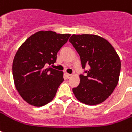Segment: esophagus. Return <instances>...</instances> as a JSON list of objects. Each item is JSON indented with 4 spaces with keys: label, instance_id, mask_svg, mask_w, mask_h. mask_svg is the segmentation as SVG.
Segmentation results:
<instances>
[{
    "label": "esophagus",
    "instance_id": "esophagus-1",
    "mask_svg": "<svg viewBox=\"0 0 132 132\" xmlns=\"http://www.w3.org/2000/svg\"><path fill=\"white\" fill-rule=\"evenodd\" d=\"M66 75L67 76V77H68V79L70 78L71 77H72V75L71 74H68V73H66Z\"/></svg>",
    "mask_w": 132,
    "mask_h": 132
}]
</instances>
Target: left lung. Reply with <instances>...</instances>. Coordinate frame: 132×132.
Segmentation results:
<instances>
[{"label": "left lung", "instance_id": "8db88e82", "mask_svg": "<svg viewBox=\"0 0 132 132\" xmlns=\"http://www.w3.org/2000/svg\"><path fill=\"white\" fill-rule=\"evenodd\" d=\"M69 42L79 55L84 70L79 85L72 88L75 96L85 104H99L108 98L118 84L120 58L110 43L98 36L74 34ZM86 65L88 69L85 70Z\"/></svg>", "mask_w": 132, "mask_h": 132}]
</instances>
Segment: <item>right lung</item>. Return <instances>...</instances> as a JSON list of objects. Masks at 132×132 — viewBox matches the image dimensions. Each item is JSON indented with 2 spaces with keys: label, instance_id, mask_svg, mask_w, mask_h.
<instances>
[{
  "label": "right lung",
  "instance_id": "1",
  "mask_svg": "<svg viewBox=\"0 0 132 132\" xmlns=\"http://www.w3.org/2000/svg\"><path fill=\"white\" fill-rule=\"evenodd\" d=\"M70 34L37 32L18 50L12 72L15 88L28 103L41 107L53 100L63 82V72L51 68Z\"/></svg>",
  "mask_w": 132,
  "mask_h": 132
}]
</instances>
